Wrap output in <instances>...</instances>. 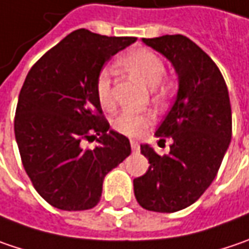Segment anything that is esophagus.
<instances>
[{"mask_svg": "<svg viewBox=\"0 0 249 249\" xmlns=\"http://www.w3.org/2000/svg\"><path fill=\"white\" fill-rule=\"evenodd\" d=\"M131 148H132V151H134V152H138L139 151L138 141H135V139H131Z\"/></svg>", "mask_w": 249, "mask_h": 249, "instance_id": "esophagus-1", "label": "esophagus"}]
</instances>
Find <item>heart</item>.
I'll return each instance as SVG.
<instances>
[{
	"label": "heart",
	"instance_id": "heart-1",
	"mask_svg": "<svg viewBox=\"0 0 249 249\" xmlns=\"http://www.w3.org/2000/svg\"><path fill=\"white\" fill-rule=\"evenodd\" d=\"M117 65L141 83L146 84L148 87H154L162 97L168 95L172 90V83L162 80L166 71L165 62L159 54L146 48H138L125 53L118 59ZM95 93L103 108L111 110L114 107L115 101L108 70H101L98 73L95 81ZM151 123L152 114L149 112L124 111L114 120V128L128 137H138L146 131Z\"/></svg>",
	"mask_w": 249,
	"mask_h": 249
}]
</instances>
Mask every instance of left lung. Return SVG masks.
Listing matches in <instances>:
<instances>
[{
    "mask_svg": "<svg viewBox=\"0 0 249 249\" xmlns=\"http://www.w3.org/2000/svg\"><path fill=\"white\" fill-rule=\"evenodd\" d=\"M142 42L172 63L179 90L155 132L159 141L173 139L170 151L160 156L148 143L141 145L149 168L134 179V193L149 212L175 213L193 204L220 169L231 141L230 97L218 67L189 37L165 35Z\"/></svg>",
    "mask_w": 249,
    "mask_h": 249,
    "instance_id": "1",
    "label": "left lung"
}]
</instances>
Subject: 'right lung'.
Wrapping results in <instances>:
<instances>
[{
	"instance_id": "1",
	"label": "right lung",
	"mask_w": 249,
	"mask_h": 249,
	"mask_svg": "<svg viewBox=\"0 0 249 249\" xmlns=\"http://www.w3.org/2000/svg\"><path fill=\"white\" fill-rule=\"evenodd\" d=\"M137 37L77 29L29 70L15 112V139L26 175L49 204L66 212L93 209L106 175L131 154L129 139L110 129L95 93L111 56ZM98 135L94 150L82 139Z\"/></svg>"
}]
</instances>
